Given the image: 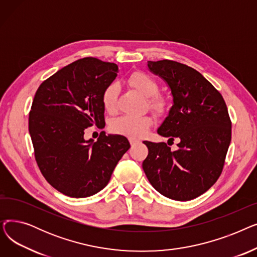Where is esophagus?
I'll use <instances>...</instances> for the list:
<instances>
[{
	"mask_svg": "<svg viewBox=\"0 0 257 257\" xmlns=\"http://www.w3.org/2000/svg\"><path fill=\"white\" fill-rule=\"evenodd\" d=\"M129 142H130V145L133 147L134 145H137L138 143H139V141H137V140H133V139H130L129 140Z\"/></svg>",
	"mask_w": 257,
	"mask_h": 257,
	"instance_id": "1",
	"label": "esophagus"
}]
</instances>
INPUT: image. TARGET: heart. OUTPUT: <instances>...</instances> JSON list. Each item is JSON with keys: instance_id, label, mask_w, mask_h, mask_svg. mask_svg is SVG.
<instances>
[{"instance_id": "heart-1", "label": "heart", "mask_w": 257, "mask_h": 257, "mask_svg": "<svg viewBox=\"0 0 257 257\" xmlns=\"http://www.w3.org/2000/svg\"><path fill=\"white\" fill-rule=\"evenodd\" d=\"M128 83L146 97L148 108L154 113L164 115L168 112L170 103L167 98L157 93L159 85L151 76L141 71L133 72L128 78ZM118 91V85L116 83H110L103 90L101 101L107 112L114 113L116 111ZM152 125L153 118L149 114L138 116L123 115L113 120L111 130L119 136L138 140L143 138Z\"/></svg>"}]
</instances>
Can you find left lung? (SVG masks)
<instances>
[{
  "instance_id": "1",
  "label": "left lung",
  "mask_w": 257,
  "mask_h": 257,
  "mask_svg": "<svg viewBox=\"0 0 257 257\" xmlns=\"http://www.w3.org/2000/svg\"><path fill=\"white\" fill-rule=\"evenodd\" d=\"M149 70L169 84L173 106L157 130L179 141L172 151L166 143L144 142L149 154L143 163L157 192L177 201L204 194L223 171L231 142V120L222 94L198 71L173 60L148 61ZM168 142V144H169Z\"/></svg>"
}]
</instances>
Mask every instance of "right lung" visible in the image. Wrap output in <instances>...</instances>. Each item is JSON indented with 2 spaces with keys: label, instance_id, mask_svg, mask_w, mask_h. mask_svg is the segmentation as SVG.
I'll use <instances>...</instances> for the list:
<instances>
[{
  "label": "right lung",
  "instance_id": "right-lung-1",
  "mask_svg": "<svg viewBox=\"0 0 257 257\" xmlns=\"http://www.w3.org/2000/svg\"><path fill=\"white\" fill-rule=\"evenodd\" d=\"M115 63L85 57L64 66L39 85L29 112L37 166L46 180L72 198L99 193L130 148L125 137L101 132L84 140L86 128L105 125L101 96L115 79Z\"/></svg>",
  "mask_w": 257,
  "mask_h": 257
}]
</instances>
